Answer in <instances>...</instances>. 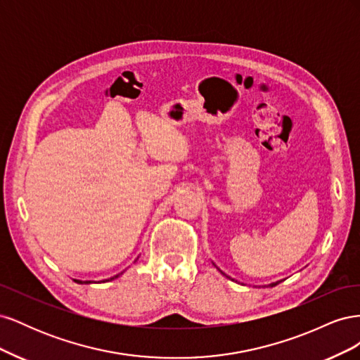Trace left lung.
Returning a JSON list of instances; mask_svg holds the SVG:
<instances>
[{"label": "left lung", "instance_id": "8db88e82", "mask_svg": "<svg viewBox=\"0 0 360 360\" xmlns=\"http://www.w3.org/2000/svg\"><path fill=\"white\" fill-rule=\"evenodd\" d=\"M224 275H225V274H224ZM225 276H226V275H225ZM226 278H230V276H226ZM276 284H279V282H275V284H270V285H269V287H275V285H276Z\"/></svg>", "mask_w": 360, "mask_h": 360}]
</instances>
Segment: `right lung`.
I'll return each instance as SVG.
<instances>
[{
  "instance_id": "add662e5",
  "label": "right lung",
  "mask_w": 360,
  "mask_h": 360,
  "mask_svg": "<svg viewBox=\"0 0 360 360\" xmlns=\"http://www.w3.org/2000/svg\"><path fill=\"white\" fill-rule=\"evenodd\" d=\"M120 275H115V276H112L111 279H115V278H118ZM106 281H110V279H106ZM75 282H78V284H90V281H78V279H75Z\"/></svg>"
}]
</instances>
